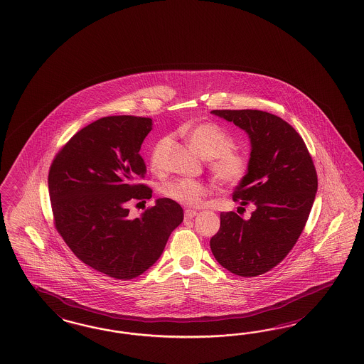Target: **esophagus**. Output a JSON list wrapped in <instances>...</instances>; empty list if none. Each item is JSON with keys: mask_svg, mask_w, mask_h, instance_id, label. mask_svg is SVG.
<instances>
[{"mask_svg": "<svg viewBox=\"0 0 364 364\" xmlns=\"http://www.w3.org/2000/svg\"><path fill=\"white\" fill-rule=\"evenodd\" d=\"M196 215H198V211L196 210H186L185 211V220L188 221V220H193Z\"/></svg>", "mask_w": 364, "mask_h": 364, "instance_id": "esophagus-1", "label": "esophagus"}]
</instances>
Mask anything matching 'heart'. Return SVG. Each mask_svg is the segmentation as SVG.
<instances>
[{
    "instance_id": "b5f03b06",
    "label": "heart",
    "mask_w": 364,
    "mask_h": 364,
    "mask_svg": "<svg viewBox=\"0 0 364 364\" xmlns=\"http://www.w3.org/2000/svg\"><path fill=\"white\" fill-rule=\"evenodd\" d=\"M185 135L196 153L203 158L213 159L211 173L220 185L235 186L247 176L250 167L247 156L232 151L235 141L221 126L214 123H200L191 126ZM161 190L167 198L190 208L200 205L208 194L205 183L190 178L166 182Z\"/></svg>"
}]
</instances>
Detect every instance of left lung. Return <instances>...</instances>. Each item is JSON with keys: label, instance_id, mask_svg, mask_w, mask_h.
Returning <instances> with one entry per match:
<instances>
[{"label": "left lung", "instance_id": "obj_1", "mask_svg": "<svg viewBox=\"0 0 364 364\" xmlns=\"http://www.w3.org/2000/svg\"><path fill=\"white\" fill-rule=\"evenodd\" d=\"M244 129L250 141L249 173L233 200L256 210L249 220L221 213L210 249L225 269L255 277L274 268L304 229L317 191V176L303 138L282 117L258 109H214Z\"/></svg>", "mask_w": 364, "mask_h": 364}]
</instances>
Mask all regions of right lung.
Instances as JSON below:
<instances>
[{
  "label": "right lung",
  "instance_id": "1",
  "mask_svg": "<svg viewBox=\"0 0 364 364\" xmlns=\"http://www.w3.org/2000/svg\"><path fill=\"white\" fill-rule=\"evenodd\" d=\"M150 117H107L75 134L53 159L48 190L55 225L84 264L109 277L131 280L161 257L183 210L170 198L129 217V200L151 198L139 185L146 174L141 143ZM146 202V200H144Z\"/></svg>",
  "mask_w": 364,
  "mask_h": 364
}]
</instances>
